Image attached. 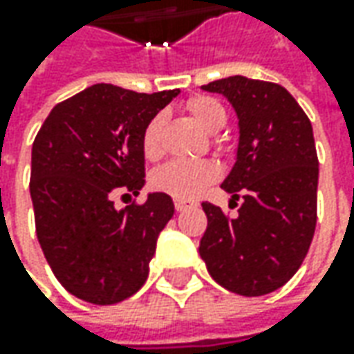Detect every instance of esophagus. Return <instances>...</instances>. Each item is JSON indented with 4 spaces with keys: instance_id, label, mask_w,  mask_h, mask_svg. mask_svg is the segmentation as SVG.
<instances>
[{
    "instance_id": "esophagus-1",
    "label": "esophagus",
    "mask_w": 354,
    "mask_h": 354,
    "mask_svg": "<svg viewBox=\"0 0 354 354\" xmlns=\"http://www.w3.org/2000/svg\"><path fill=\"white\" fill-rule=\"evenodd\" d=\"M191 207H193V205H191L189 201H181V198H175V209H177L179 212L187 211V209H191Z\"/></svg>"
}]
</instances>
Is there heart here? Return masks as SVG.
<instances>
[{"label":"heart","instance_id":"1","mask_svg":"<svg viewBox=\"0 0 354 354\" xmlns=\"http://www.w3.org/2000/svg\"><path fill=\"white\" fill-rule=\"evenodd\" d=\"M187 110L198 122V126L214 133L226 124V112L223 104L211 96H195L187 102ZM161 128H163V114H156L147 122L142 136L143 156L147 159H157L161 153ZM218 179V167L212 161H181L175 159L151 175V187L181 201H191L198 197L212 181Z\"/></svg>","mask_w":354,"mask_h":354}]
</instances>
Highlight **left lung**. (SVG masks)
I'll return each instance as SVG.
<instances>
[{"instance_id": "left-lung-1", "label": "left lung", "mask_w": 354, "mask_h": 354, "mask_svg": "<svg viewBox=\"0 0 354 354\" xmlns=\"http://www.w3.org/2000/svg\"><path fill=\"white\" fill-rule=\"evenodd\" d=\"M238 116L234 167L223 181L236 218L203 203L198 254L216 283L246 297L281 288L299 270L317 223L319 161L311 122L283 86L228 76L205 84Z\"/></svg>"}]
</instances>
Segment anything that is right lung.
I'll use <instances>...</instances> for the list:
<instances>
[{
  "instance_id": "obj_1",
  "label": "right lung",
  "mask_w": 354,
  "mask_h": 354,
  "mask_svg": "<svg viewBox=\"0 0 354 354\" xmlns=\"http://www.w3.org/2000/svg\"><path fill=\"white\" fill-rule=\"evenodd\" d=\"M177 94L94 84L57 104L35 138L29 189L37 238L62 288L82 301L112 306L147 279L173 201L149 193L143 205L118 211L112 197L140 193L143 129Z\"/></svg>"
}]
</instances>
